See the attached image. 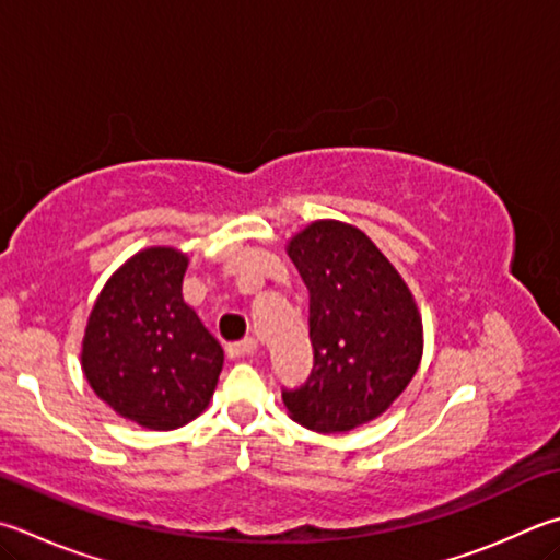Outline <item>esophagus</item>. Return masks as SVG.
Wrapping results in <instances>:
<instances>
[{"label":"esophagus","instance_id":"34e87169","mask_svg":"<svg viewBox=\"0 0 560 560\" xmlns=\"http://www.w3.org/2000/svg\"><path fill=\"white\" fill-rule=\"evenodd\" d=\"M254 352H257V340H254V338H245V340H240V342H230L228 345V354H230V358H235V360L252 358Z\"/></svg>","mask_w":560,"mask_h":560}]
</instances>
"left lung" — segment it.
<instances>
[{
  "mask_svg": "<svg viewBox=\"0 0 560 560\" xmlns=\"http://www.w3.org/2000/svg\"><path fill=\"white\" fill-rule=\"evenodd\" d=\"M287 252L308 287L313 370L296 389L281 392L283 404L311 431H352L389 409L419 370V308L358 228L315 220Z\"/></svg>",
  "mask_w": 560,
  "mask_h": 560,
  "instance_id": "1",
  "label": "left lung"
}]
</instances>
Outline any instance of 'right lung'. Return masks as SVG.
<instances>
[{
	"instance_id": "add662e5",
	"label": "right lung",
	"mask_w": 560,
	"mask_h": 560,
	"mask_svg": "<svg viewBox=\"0 0 560 560\" xmlns=\"http://www.w3.org/2000/svg\"><path fill=\"white\" fill-rule=\"evenodd\" d=\"M188 257L149 247L112 273L88 318L83 372L119 416L151 431L196 419L222 372L220 342L183 301Z\"/></svg>"
}]
</instances>
